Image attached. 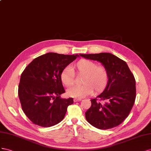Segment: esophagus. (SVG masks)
I'll return each mask as SVG.
<instances>
[{"label": "esophagus", "mask_w": 151, "mask_h": 151, "mask_svg": "<svg viewBox=\"0 0 151 151\" xmlns=\"http://www.w3.org/2000/svg\"><path fill=\"white\" fill-rule=\"evenodd\" d=\"M81 101V99H77V98H75L74 99V102H78V101Z\"/></svg>", "instance_id": "1"}]
</instances>
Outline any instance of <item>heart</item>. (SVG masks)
<instances>
[{
    "mask_svg": "<svg viewBox=\"0 0 151 151\" xmlns=\"http://www.w3.org/2000/svg\"><path fill=\"white\" fill-rule=\"evenodd\" d=\"M75 72L83 75L81 78L82 85H77L67 90L69 97L83 98L94 91L100 92L104 90L109 83V75L107 68L88 59H81L73 67L64 68L60 75L62 83L66 87L74 84Z\"/></svg>",
    "mask_w": 151,
    "mask_h": 151,
    "instance_id": "b5f03b06",
    "label": "heart"
}]
</instances>
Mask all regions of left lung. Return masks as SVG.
Returning <instances> with one entry per match:
<instances>
[{"label":"left lung","instance_id":"1","mask_svg":"<svg viewBox=\"0 0 151 151\" xmlns=\"http://www.w3.org/2000/svg\"><path fill=\"white\" fill-rule=\"evenodd\" d=\"M86 59L101 62L109 72L107 87L96 99L85 118L94 127L107 130L118 126L130 114L136 97L135 79L123 60L110 53L80 54Z\"/></svg>","mask_w":151,"mask_h":151}]
</instances>
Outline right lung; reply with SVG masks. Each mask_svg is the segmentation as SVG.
<instances>
[{"label": "right lung", "mask_w": 151, "mask_h": 151, "mask_svg": "<svg viewBox=\"0 0 151 151\" xmlns=\"http://www.w3.org/2000/svg\"><path fill=\"white\" fill-rule=\"evenodd\" d=\"M76 55L49 52L34 59L21 75L18 96L24 113L33 123L49 127L61 122L73 98L61 99L65 92L60 79L64 68Z\"/></svg>", "instance_id": "right-lung-1"}]
</instances>
